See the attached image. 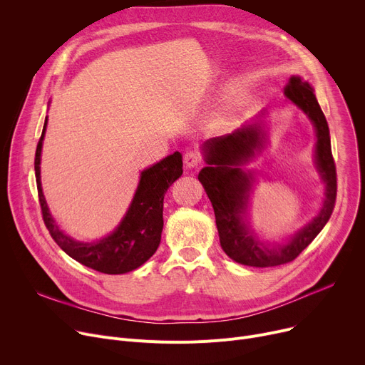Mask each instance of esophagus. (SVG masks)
<instances>
[{
    "label": "esophagus",
    "mask_w": 365,
    "mask_h": 365,
    "mask_svg": "<svg viewBox=\"0 0 365 365\" xmlns=\"http://www.w3.org/2000/svg\"><path fill=\"white\" fill-rule=\"evenodd\" d=\"M183 160H185V164H186L187 168H197V167L201 164V157H200V154H198V153H193V151L186 153Z\"/></svg>",
    "instance_id": "34e87169"
}]
</instances>
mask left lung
I'll return each mask as SVG.
<instances>
[{
  "label": "left lung",
  "instance_id": "1",
  "mask_svg": "<svg viewBox=\"0 0 365 365\" xmlns=\"http://www.w3.org/2000/svg\"><path fill=\"white\" fill-rule=\"evenodd\" d=\"M289 103L297 106L315 129V168L326 185L323 205L312 220L298 230L284 244L262 242L248 223V205L254 186V170L247 165L267 143L264 115L261 111L252 123L244 125L233 133L217 136L202 143L207 163L198 179L212 204L215 225L223 251L236 262L250 267H276L294 261L315 239L333 212L336 201V167L331 155L327 120L314 95V88L292 76L283 88Z\"/></svg>",
  "mask_w": 365,
  "mask_h": 365
}]
</instances>
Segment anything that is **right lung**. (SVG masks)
I'll return each instance as SVG.
<instances>
[{
  "label": "right lung",
  "mask_w": 365,
  "mask_h": 365,
  "mask_svg": "<svg viewBox=\"0 0 365 365\" xmlns=\"http://www.w3.org/2000/svg\"><path fill=\"white\" fill-rule=\"evenodd\" d=\"M48 117L35 154V175L43 223L57 245L73 259L106 274L129 273L147 262L157 251L163 232V202L167 189L183 173L182 154L167 155L142 170L133 200L118 226L95 242H81L66 235L48 208L41 185V153Z\"/></svg>",
  "instance_id": "add662e5"
}]
</instances>
